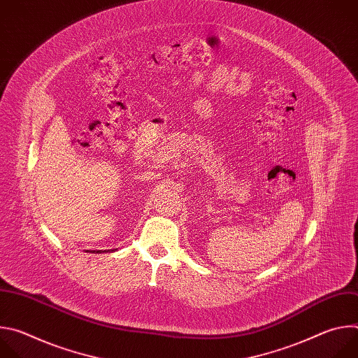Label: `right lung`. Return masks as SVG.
I'll list each match as a JSON object with an SVG mask.
<instances>
[{"instance_id":"right-lung-1","label":"right lung","mask_w":358,"mask_h":358,"mask_svg":"<svg viewBox=\"0 0 358 358\" xmlns=\"http://www.w3.org/2000/svg\"><path fill=\"white\" fill-rule=\"evenodd\" d=\"M99 252H100V250H96V253H99ZM105 252H106V250H105Z\"/></svg>"}]
</instances>
